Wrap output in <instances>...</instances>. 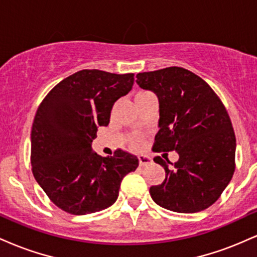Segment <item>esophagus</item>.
<instances>
[{"mask_svg": "<svg viewBox=\"0 0 257 257\" xmlns=\"http://www.w3.org/2000/svg\"><path fill=\"white\" fill-rule=\"evenodd\" d=\"M152 163V159L149 157V156H139V164H140L141 167H145L147 164H151Z\"/></svg>", "mask_w": 257, "mask_h": 257, "instance_id": "obj_1", "label": "esophagus"}]
</instances>
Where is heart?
<instances>
[{
  "label": "heart",
  "mask_w": 257,
  "mask_h": 257,
  "mask_svg": "<svg viewBox=\"0 0 257 257\" xmlns=\"http://www.w3.org/2000/svg\"><path fill=\"white\" fill-rule=\"evenodd\" d=\"M147 94H150V91H138L137 95H135V98H139V96H144V95H147ZM132 145L133 147H140L143 145V139L140 137H134L132 139Z\"/></svg>",
  "instance_id": "obj_1"
}]
</instances>
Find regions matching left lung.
I'll use <instances>...</instances> for the list:
<instances>
[{"label":"left lung","instance_id":"obj_1","mask_svg":"<svg viewBox=\"0 0 257 257\" xmlns=\"http://www.w3.org/2000/svg\"><path fill=\"white\" fill-rule=\"evenodd\" d=\"M143 89L157 94L159 131L155 152L179 153L178 162L157 156L166 170L150 194L162 208L198 213L213 205L235 169V135L225 105L204 79L184 67L172 66L137 75ZM164 156V155H163Z\"/></svg>","mask_w":257,"mask_h":257}]
</instances>
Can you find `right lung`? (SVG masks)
<instances>
[{
	"label": "right lung",
	"instance_id": "obj_1",
	"mask_svg": "<svg viewBox=\"0 0 257 257\" xmlns=\"http://www.w3.org/2000/svg\"><path fill=\"white\" fill-rule=\"evenodd\" d=\"M134 73L81 70L59 82L38 106L31 131V167L58 208L72 215L104 210L116 202L126 174L139 167L132 153L111 157L91 151L98 126L110 122L112 106L131 91Z\"/></svg>",
	"mask_w": 257,
	"mask_h": 257
}]
</instances>
